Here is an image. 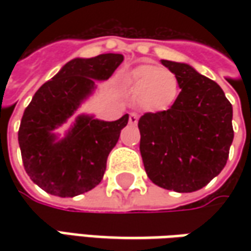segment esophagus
Instances as JSON below:
<instances>
[{
    "mask_svg": "<svg viewBox=\"0 0 251 251\" xmlns=\"http://www.w3.org/2000/svg\"><path fill=\"white\" fill-rule=\"evenodd\" d=\"M128 123H130L131 126H135L138 123V116L135 113H131L130 117H128Z\"/></svg>",
    "mask_w": 251,
    "mask_h": 251,
    "instance_id": "obj_1",
    "label": "esophagus"
}]
</instances>
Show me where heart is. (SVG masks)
I'll use <instances>...</instances> for the list:
<instances>
[{"instance_id": "b5f03b06", "label": "heart", "mask_w": 251, "mask_h": 251, "mask_svg": "<svg viewBox=\"0 0 251 251\" xmlns=\"http://www.w3.org/2000/svg\"><path fill=\"white\" fill-rule=\"evenodd\" d=\"M124 88L130 99L147 113L169 110L178 96V79L168 68L144 64L124 76Z\"/></svg>"}]
</instances>
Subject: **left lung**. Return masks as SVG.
<instances>
[{"instance_id":"1","label":"left lung","mask_w":251,"mask_h":251,"mask_svg":"<svg viewBox=\"0 0 251 251\" xmlns=\"http://www.w3.org/2000/svg\"><path fill=\"white\" fill-rule=\"evenodd\" d=\"M162 64L177 76L181 92L169 110L140 119L141 156L152 183L193 193L226 165L233 110L221 86L191 65L168 60Z\"/></svg>"}]
</instances>
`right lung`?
Returning <instances> with one entry per match:
<instances>
[{
  "label": "right lung",
  "instance_id": "add662e5",
  "mask_svg": "<svg viewBox=\"0 0 251 251\" xmlns=\"http://www.w3.org/2000/svg\"><path fill=\"white\" fill-rule=\"evenodd\" d=\"M123 60V54L113 53L74 58L39 88L25 109L18 132L25 170L46 193L75 197L101 181L128 114L116 121L78 114L64 137L55 130L93 95L96 81H107Z\"/></svg>",
  "mask_w": 251,
  "mask_h": 251
}]
</instances>
